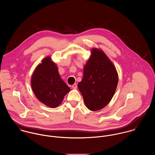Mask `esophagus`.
Instances as JSON below:
<instances>
[{
	"instance_id": "34e87169",
	"label": "esophagus",
	"mask_w": 155,
	"mask_h": 155,
	"mask_svg": "<svg viewBox=\"0 0 155 155\" xmlns=\"http://www.w3.org/2000/svg\"><path fill=\"white\" fill-rule=\"evenodd\" d=\"M71 88L73 89H77V88H78V85H77V84H73V85L71 86Z\"/></svg>"
}]
</instances>
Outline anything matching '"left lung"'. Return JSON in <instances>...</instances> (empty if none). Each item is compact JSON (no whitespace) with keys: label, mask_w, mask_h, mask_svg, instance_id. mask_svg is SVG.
<instances>
[{"label":"left lung","mask_w":155,"mask_h":155,"mask_svg":"<svg viewBox=\"0 0 155 155\" xmlns=\"http://www.w3.org/2000/svg\"><path fill=\"white\" fill-rule=\"evenodd\" d=\"M118 83L116 68L102 51L92 49L84 68V77L78 87L89 110H99L113 97Z\"/></svg>","instance_id":"left-lung-1"}]
</instances>
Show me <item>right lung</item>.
Masks as SVG:
<instances>
[{"instance_id": "add662e5", "label": "right lung", "mask_w": 155, "mask_h": 155, "mask_svg": "<svg viewBox=\"0 0 155 155\" xmlns=\"http://www.w3.org/2000/svg\"><path fill=\"white\" fill-rule=\"evenodd\" d=\"M31 84L37 98L52 108L58 106L70 91V88L61 79L57 67L49 57L45 58L36 67Z\"/></svg>"}]
</instances>
